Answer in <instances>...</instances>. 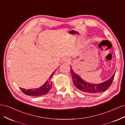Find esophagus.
Returning a JSON list of instances; mask_svg holds the SVG:
<instances>
[{
	"instance_id": "1",
	"label": "esophagus",
	"mask_w": 125,
	"mask_h": 125,
	"mask_svg": "<svg viewBox=\"0 0 125 125\" xmlns=\"http://www.w3.org/2000/svg\"><path fill=\"white\" fill-rule=\"evenodd\" d=\"M63 61L67 63H69L70 62V59L69 58H64L63 59Z\"/></svg>"
}]
</instances>
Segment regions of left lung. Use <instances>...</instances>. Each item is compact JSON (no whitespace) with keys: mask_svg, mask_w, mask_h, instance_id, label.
Listing matches in <instances>:
<instances>
[{"mask_svg":"<svg viewBox=\"0 0 125 125\" xmlns=\"http://www.w3.org/2000/svg\"><path fill=\"white\" fill-rule=\"evenodd\" d=\"M70 71L74 86L82 92L94 94L105 91L112 84L115 74L114 73L110 79L101 84H91L83 80L79 75L74 73L72 69Z\"/></svg>","mask_w":125,"mask_h":125,"instance_id":"obj_1","label":"left lung"}]
</instances>
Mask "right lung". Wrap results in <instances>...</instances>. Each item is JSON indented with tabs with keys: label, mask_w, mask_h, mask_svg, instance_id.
Returning a JSON list of instances; mask_svg holds the SVG:
<instances>
[{
	"label": "right lung",
	"mask_w": 125,
	"mask_h": 125,
	"mask_svg": "<svg viewBox=\"0 0 125 125\" xmlns=\"http://www.w3.org/2000/svg\"><path fill=\"white\" fill-rule=\"evenodd\" d=\"M55 71L56 70H55L54 71V73L51 74V77L50 79L48 80V81H47L46 82H45V83H44L43 85L41 86L40 88L34 89V90L29 89L27 90L23 88H20V90L22 91V92L27 95L38 96L45 95V94H46L49 91H50L51 89L52 82L51 80Z\"/></svg>",
	"instance_id": "1"
}]
</instances>
